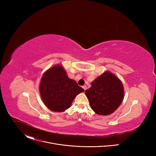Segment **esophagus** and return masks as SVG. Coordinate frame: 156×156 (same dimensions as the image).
I'll list each match as a JSON object with an SVG mask.
<instances>
[{
    "instance_id": "esophagus-1",
    "label": "esophagus",
    "mask_w": 156,
    "mask_h": 156,
    "mask_svg": "<svg viewBox=\"0 0 156 156\" xmlns=\"http://www.w3.org/2000/svg\"><path fill=\"white\" fill-rule=\"evenodd\" d=\"M83 88L84 89V91H86V90L87 89V86H86V85H84V86H83Z\"/></svg>"
}]
</instances>
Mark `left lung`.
<instances>
[{"mask_svg":"<svg viewBox=\"0 0 156 156\" xmlns=\"http://www.w3.org/2000/svg\"><path fill=\"white\" fill-rule=\"evenodd\" d=\"M91 108L102 115L112 114L121 104L124 90L122 81L114 74L105 72L91 83L85 91Z\"/></svg>","mask_w":156,"mask_h":156,"instance_id":"8db88e82","label":"left lung"}]
</instances>
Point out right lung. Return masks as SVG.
I'll use <instances>...</instances> for the list:
<instances>
[{
	"label": "right lung",
	"mask_w": 156,
	"mask_h": 156,
	"mask_svg": "<svg viewBox=\"0 0 156 156\" xmlns=\"http://www.w3.org/2000/svg\"><path fill=\"white\" fill-rule=\"evenodd\" d=\"M84 91L75 80L68 78L60 65L53 66L43 75L39 86L44 104L54 112H63L69 108L75 96Z\"/></svg>",
	"instance_id": "add662e5"
}]
</instances>
